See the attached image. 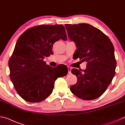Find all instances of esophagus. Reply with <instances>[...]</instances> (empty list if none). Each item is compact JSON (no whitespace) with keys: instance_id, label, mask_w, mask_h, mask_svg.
Returning a JSON list of instances; mask_svg holds the SVG:
<instances>
[{"instance_id":"esophagus-1","label":"esophagus","mask_w":125,"mask_h":125,"mask_svg":"<svg viewBox=\"0 0 125 125\" xmlns=\"http://www.w3.org/2000/svg\"><path fill=\"white\" fill-rule=\"evenodd\" d=\"M72 68L70 67H68V74H70L72 73H71V70H72Z\"/></svg>"}]
</instances>
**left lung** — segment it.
<instances>
[{"label":"left lung","mask_w":125,"mask_h":125,"mask_svg":"<svg viewBox=\"0 0 125 125\" xmlns=\"http://www.w3.org/2000/svg\"><path fill=\"white\" fill-rule=\"evenodd\" d=\"M69 39L75 44L76 59L87 62L85 70L73 69L78 79L70 91L83 100L100 97L112 83L115 74L116 62L114 47L107 36L89 24H65Z\"/></svg>","instance_id":"obj_1"}]
</instances>
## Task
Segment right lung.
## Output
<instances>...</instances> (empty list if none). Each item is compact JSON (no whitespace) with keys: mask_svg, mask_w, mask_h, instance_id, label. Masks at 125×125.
Wrapping results in <instances>:
<instances>
[{"mask_svg":"<svg viewBox=\"0 0 125 125\" xmlns=\"http://www.w3.org/2000/svg\"><path fill=\"white\" fill-rule=\"evenodd\" d=\"M60 39H67L62 24L33 27L18 39L9 62L10 77L25 101L36 103L44 100L52 92L56 79L67 74L68 68L63 64L52 68L43 61L53 53V45Z\"/></svg>","mask_w":125,"mask_h":125,"instance_id":"obj_1","label":"right lung"}]
</instances>
